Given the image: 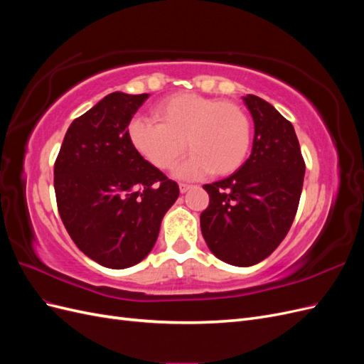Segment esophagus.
Listing matches in <instances>:
<instances>
[{
	"label": "esophagus",
	"mask_w": 364,
	"mask_h": 364,
	"mask_svg": "<svg viewBox=\"0 0 364 364\" xmlns=\"http://www.w3.org/2000/svg\"><path fill=\"white\" fill-rule=\"evenodd\" d=\"M191 188V185H188V183H179V190H181V193H186Z\"/></svg>",
	"instance_id": "obj_1"
}]
</instances>
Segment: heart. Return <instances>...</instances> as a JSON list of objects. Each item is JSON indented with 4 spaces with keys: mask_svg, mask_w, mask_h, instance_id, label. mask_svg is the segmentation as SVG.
I'll return each mask as SVG.
<instances>
[{
    "mask_svg": "<svg viewBox=\"0 0 364 364\" xmlns=\"http://www.w3.org/2000/svg\"><path fill=\"white\" fill-rule=\"evenodd\" d=\"M151 112L158 123L135 118L127 135L132 147L153 167L174 168L186 146L193 155L178 170L181 178H199L209 171L225 176L243 165L250 147V119L240 105L179 92L162 98Z\"/></svg>",
    "mask_w": 364,
    "mask_h": 364,
    "instance_id": "b5f03b06",
    "label": "heart"
}]
</instances>
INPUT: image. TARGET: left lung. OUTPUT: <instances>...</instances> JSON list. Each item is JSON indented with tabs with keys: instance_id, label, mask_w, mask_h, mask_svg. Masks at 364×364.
<instances>
[{
	"instance_id": "1",
	"label": "left lung",
	"mask_w": 364,
	"mask_h": 364,
	"mask_svg": "<svg viewBox=\"0 0 364 364\" xmlns=\"http://www.w3.org/2000/svg\"><path fill=\"white\" fill-rule=\"evenodd\" d=\"M243 102L255 124L252 153L229 178L203 185L209 205L200 214V228L218 259L249 267L266 259L290 230L305 162L289 119L257 95Z\"/></svg>"
}]
</instances>
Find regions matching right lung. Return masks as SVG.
Instances as JSON below:
<instances>
[{
    "label": "right lung",
    "mask_w": 364,
    "mask_h": 364,
    "mask_svg": "<svg viewBox=\"0 0 364 364\" xmlns=\"http://www.w3.org/2000/svg\"><path fill=\"white\" fill-rule=\"evenodd\" d=\"M149 94L112 92L75 118L54 162L58 209L86 257L127 269L155 246L179 186L132 147L127 126Z\"/></svg>",
    "instance_id": "obj_1"
}]
</instances>
